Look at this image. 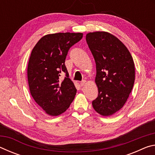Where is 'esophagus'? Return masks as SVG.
<instances>
[{
    "label": "esophagus",
    "instance_id": "1",
    "mask_svg": "<svg viewBox=\"0 0 155 155\" xmlns=\"http://www.w3.org/2000/svg\"><path fill=\"white\" fill-rule=\"evenodd\" d=\"M85 84H86V81H85V80H84V81H83L82 82H81V83H80V85H81V87H83V86L85 85Z\"/></svg>",
    "mask_w": 155,
    "mask_h": 155
}]
</instances>
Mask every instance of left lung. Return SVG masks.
<instances>
[{
	"label": "left lung",
	"instance_id": "left-lung-1",
	"mask_svg": "<svg viewBox=\"0 0 155 155\" xmlns=\"http://www.w3.org/2000/svg\"><path fill=\"white\" fill-rule=\"evenodd\" d=\"M86 41L96 65L98 96L92 102L93 108L103 116H110L122 108L132 91L134 61L124 44L108 32L89 33Z\"/></svg>",
	"mask_w": 155,
	"mask_h": 155
}]
</instances>
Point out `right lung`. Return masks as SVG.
Returning <instances> with one entry per match:
<instances>
[{"mask_svg": "<svg viewBox=\"0 0 155 155\" xmlns=\"http://www.w3.org/2000/svg\"><path fill=\"white\" fill-rule=\"evenodd\" d=\"M83 38L81 33H58L42 37L28 60L27 77L31 96L47 114L57 116L69 108L77 93L69 78L65 60L70 47ZM66 76L64 81L59 78Z\"/></svg>", "mask_w": 155, "mask_h": 155, "instance_id": "add662e5", "label": "right lung"}]
</instances>
